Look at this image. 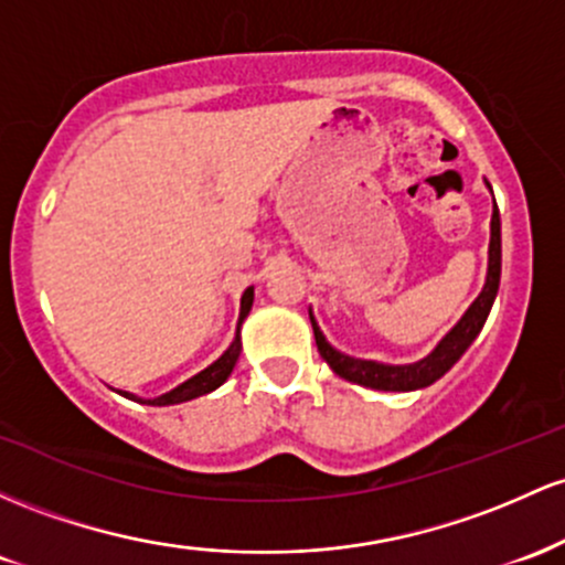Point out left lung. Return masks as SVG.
I'll return each mask as SVG.
<instances>
[{
  "instance_id": "1",
  "label": "left lung",
  "mask_w": 565,
  "mask_h": 565,
  "mask_svg": "<svg viewBox=\"0 0 565 565\" xmlns=\"http://www.w3.org/2000/svg\"><path fill=\"white\" fill-rule=\"evenodd\" d=\"M486 186L491 189V183L486 181ZM499 277H502V221H499V207H497V200H493L491 239H488V269H486L483 290H480L478 299L470 303V309L461 315V320L456 322L451 331L437 341V347L427 354V358L416 360V363H408V365H390V363H376V360L350 358V354L339 352L335 347L328 344L326 333L320 331L312 309H309L317 350H320L322 360L333 367L335 376L347 379V382L352 384L367 386V390H379V392L424 390V386L435 384L437 379L446 376V373L456 365V360L470 350L472 341L478 339L480 331H483L486 317L491 312L493 299H497Z\"/></svg>"
}]
</instances>
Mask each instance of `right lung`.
<instances>
[{
    "mask_svg": "<svg viewBox=\"0 0 565 565\" xmlns=\"http://www.w3.org/2000/svg\"><path fill=\"white\" fill-rule=\"evenodd\" d=\"M250 307H253V285H250V288H245L243 299H239L237 333H234L232 344L226 347V352L221 354V358L215 360V363L207 365L205 371L194 373L192 379H186V382L175 386V390L164 392V395H157V397H138V395H132V392H122V390H119V395L128 397V401L146 403V405H179V403H189V401H194V397H202V395H207V392L218 390V386L232 376L234 365H237L239 352H243V341H239V328H243L245 317L250 315Z\"/></svg>",
    "mask_w": 565,
    "mask_h": 565,
    "instance_id": "right-lung-1",
    "label": "right lung"
}]
</instances>
